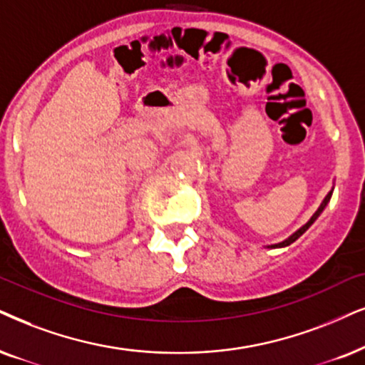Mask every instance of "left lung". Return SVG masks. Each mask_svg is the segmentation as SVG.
<instances>
[{"instance_id": "left-lung-1", "label": "left lung", "mask_w": 365, "mask_h": 365, "mask_svg": "<svg viewBox=\"0 0 365 365\" xmlns=\"http://www.w3.org/2000/svg\"><path fill=\"white\" fill-rule=\"evenodd\" d=\"M330 197H331V192L329 193V195H327V197H325V200H324V202H322V205H320V207H318V210L315 212V214H313V217H312V219H310V220H308V222H307L305 225H303V227H302V229H299V230H298V232H294L292 237H289V239H286V241H284V242H281V244H278V246H279V247H283V246H289V244H292V242H294V241H297V239H298L299 236H302V234H303V232H305V230H307L308 227H310V225H312L313 222H315V220H317V217H318V215H320V214H322V212H324V209H325V207H327V204H329V202H330Z\"/></svg>"}]
</instances>
